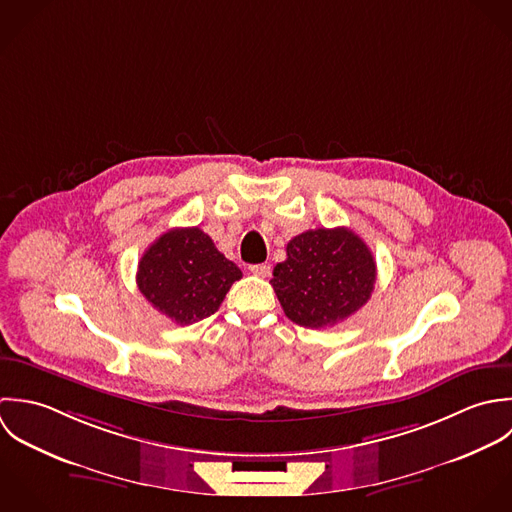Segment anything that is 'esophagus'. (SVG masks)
Instances as JSON below:
<instances>
[{
  "label": "esophagus",
  "instance_id": "obj_1",
  "mask_svg": "<svg viewBox=\"0 0 512 512\" xmlns=\"http://www.w3.org/2000/svg\"><path fill=\"white\" fill-rule=\"evenodd\" d=\"M249 271L257 277H269L271 275V267L267 263H261V265H251Z\"/></svg>",
  "mask_w": 512,
  "mask_h": 512
}]
</instances>
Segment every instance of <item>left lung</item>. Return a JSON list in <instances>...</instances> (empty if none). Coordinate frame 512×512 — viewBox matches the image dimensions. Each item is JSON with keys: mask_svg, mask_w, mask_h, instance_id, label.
<instances>
[{"mask_svg": "<svg viewBox=\"0 0 512 512\" xmlns=\"http://www.w3.org/2000/svg\"><path fill=\"white\" fill-rule=\"evenodd\" d=\"M374 283V255L348 227L308 229L293 237L271 279L285 314L305 328L346 320L368 303Z\"/></svg>", "mask_w": 512, "mask_h": 512, "instance_id": "obj_1", "label": "left lung"}]
</instances>
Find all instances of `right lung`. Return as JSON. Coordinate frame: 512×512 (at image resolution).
<instances>
[{"label": "right lung", "instance_id": "obj_1", "mask_svg": "<svg viewBox=\"0 0 512 512\" xmlns=\"http://www.w3.org/2000/svg\"><path fill=\"white\" fill-rule=\"evenodd\" d=\"M239 279L241 269L200 227H176L160 235L144 251L136 273L144 299L182 326L211 316Z\"/></svg>", "mask_w": 512, "mask_h": 512}]
</instances>
